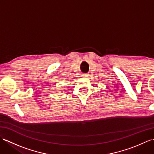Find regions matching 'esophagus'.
<instances>
[{
  "label": "esophagus",
  "mask_w": 154,
  "mask_h": 154,
  "mask_svg": "<svg viewBox=\"0 0 154 154\" xmlns=\"http://www.w3.org/2000/svg\"><path fill=\"white\" fill-rule=\"evenodd\" d=\"M83 76L87 77V76H88V74H87V73H83Z\"/></svg>",
  "instance_id": "esophagus-1"
}]
</instances>
